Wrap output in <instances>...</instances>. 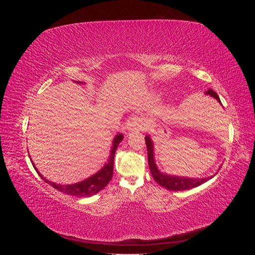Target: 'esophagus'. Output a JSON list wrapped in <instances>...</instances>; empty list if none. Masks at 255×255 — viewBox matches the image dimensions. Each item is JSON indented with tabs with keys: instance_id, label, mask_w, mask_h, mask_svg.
<instances>
[{
	"instance_id": "1",
	"label": "esophagus",
	"mask_w": 255,
	"mask_h": 255,
	"mask_svg": "<svg viewBox=\"0 0 255 255\" xmlns=\"http://www.w3.org/2000/svg\"><path fill=\"white\" fill-rule=\"evenodd\" d=\"M146 120L135 116V117L130 118L127 123V129L128 132H142L146 128Z\"/></svg>"
}]
</instances>
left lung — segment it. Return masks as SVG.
<instances>
[{
    "label": "left lung",
    "mask_w": 255,
    "mask_h": 255,
    "mask_svg": "<svg viewBox=\"0 0 255 255\" xmlns=\"http://www.w3.org/2000/svg\"><path fill=\"white\" fill-rule=\"evenodd\" d=\"M205 95H208L213 97L214 99L217 100V101L221 104L220 99L218 97V95L213 89H208ZM145 139V144H146V150H148V163H149V167H150V171L152 173L153 179L155 180L160 186H163L164 188L168 189V190H172V191H177V190H187V189H191L195 188L199 185H201L205 182H207L208 180H211L212 177H214V175L207 176V177H202V179H196V177H184V176H176V175H170L167 174L164 172H160L158 170V168L155 164V158H154V145H153V141L151 139V137L149 135H146L144 137Z\"/></svg>",
    "instance_id": "left-lung-1"
}]
</instances>
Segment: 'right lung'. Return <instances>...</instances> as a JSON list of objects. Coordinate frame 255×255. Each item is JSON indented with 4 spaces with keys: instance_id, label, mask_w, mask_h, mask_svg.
I'll use <instances>...</instances> for the list:
<instances>
[{
    "instance_id": "add662e5",
    "label": "right lung",
    "mask_w": 255,
    "mask_h": 255,
    "mask_svg": "<svg viewBox=\"0 0 255 255\" xmlns=\"http://www.w3.org/2000/svg\"><path fill=\"white\" fill-rule=\"evenodd\" d=\"M76 83L84 84L82 82H76ZM122 139H123V135L121 133H118L117 135H116L114 140H113V146L111 150L110 157H109V159H107V163L101 169H100L97 173L87 177L86 180H83L82 182H78L75 184L61 185V184H56L54 182H50L49 180L45 179L43 175H41V173L39 171H38V169L35 167V164L33 163V160H32V164L35 168V170L37 171L38 174H39L41 179L45 183L51 185L52 187L57 189L58 191L64 192V194L70 195V196H75V197H90L92 195L98 194L100 190H102L112 180L113 172H114L115 152H116V150H117L118 145L122 141Z\"/></svg>"
}]
</instances>
